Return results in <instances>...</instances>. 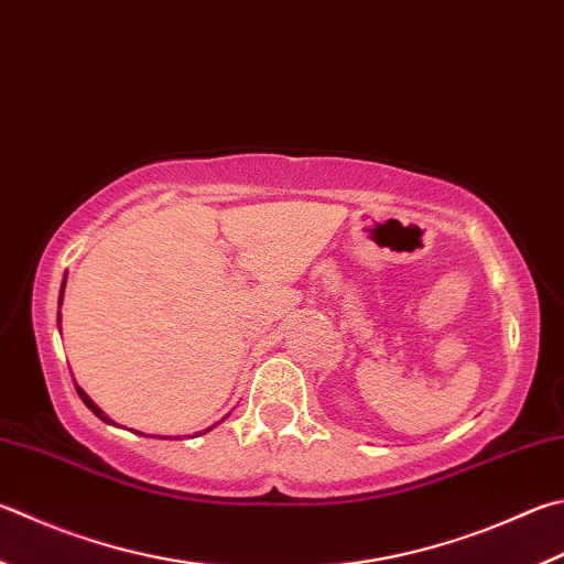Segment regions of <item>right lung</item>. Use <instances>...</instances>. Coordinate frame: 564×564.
I'll use <instances>...</instances> for the list:
<instances>
[{
  "instance_id": "1",
  "label": "right lung",
  "mask_w": 564,
  "mask_h": 564,
  "mask_svg": "<svg viewBox=\"0 0 564 564\" xmlns=\"http://www.w3.org/2000/svg\"><path fill=\"white\" fill-rule=\"evenodd\" d=\"M64 283H66V281H64ZM61 301H64V285H61ZM61 301H58V305H61ZM76 392H78V397H80V399H84V404H86V406L90 409V412H94V414H96L98 419H104V422L112 424V422H110V419H108V416H106L104 412H100V409H98V406H96L94 402H90V397H88V394L84 392V389H80L78 384H76ZM207 432H209V429H207Z\"/></svg>"
}]
</instances>
